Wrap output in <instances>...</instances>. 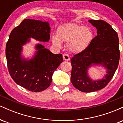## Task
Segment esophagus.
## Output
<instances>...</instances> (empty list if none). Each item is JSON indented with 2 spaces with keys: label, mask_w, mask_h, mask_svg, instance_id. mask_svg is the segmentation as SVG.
I'll list each match as a JSON object with an SVG mask.
<instances>
[{
  "label": "esophagus",
  "mask_w": 123,
  "mask_h": 123,
  "mask_svg": "<svg viewBox=\"0 0 123 123\" xmlns=\"http://www.w3.org/2000/svg\"><path fill=\"white\" fill-rule=\"evenodd\" d=\"M63 59L65 61H69L70 57H69V56L68 54H63Z\"/></svg>",
  "instance_id": "1"
}]
</instances>
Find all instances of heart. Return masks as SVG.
I'll use <instances>...</instances> for the list:
<instances>
[{
    "instance_id": "obj_1",
    "label": "heart",
    "mask_w": 123,
    "mask_h": 123,
    "mask_svg": "<svg viewBox=\"0 0 123 123\" xmlns=\"http://www.w3.org/2000/svg\"><path fill=\"white\" fill-rule=\"evenodd\" d=\"M93 39L91 29L76 24H67L59 27L57 36H53L52 42L57 47H61L62 42H67L68 49L73 53H80L90 46Z\"/></svg>"
}]
</instances>
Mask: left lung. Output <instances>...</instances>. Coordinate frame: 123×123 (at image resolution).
<instances>
[{
  "mask_svg": "<svg viewBox=\"0 0 123 123\" xmlns=\"http://www.w3.org/2000/svg\"><path fill=\"white\" fill-rule=\"evenodd\" d=\"M88 22L97 29V36L85 50L72 58L70 80L80 91L91 92L106 87L112 79L120 60L119 40L117 32L103 20L90 19ZM102 65L107 69L101 80H93L88 76V70L92 65Z\"/></svg>",
  "mask_w": 123,
  "mask_h": 123,
  "instance_id": "8db88e82",
  "label": "left lung"
}]
</instances>
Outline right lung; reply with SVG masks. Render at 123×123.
Instances as JSON below:
<instances>
[{"label": "right lung", "instance_id": "1", "mask_svg": "<svg viewBox=\"0 0 123 123\" xmlns=\"http://www.w3.org/2000/svg\"><path fill=\"white\" fill-rule=\"evenodd\" d=\"M50 29L49 22L25 19L12 29L7 42L6 57L11 77L18 85L32 92H40L51 85L54 72L63 61L62 55L54 54L37 44L34 56L28 60L22 55V46L31 38L49 42Z\"/></svg>", "mask_w": 123, "mask_h": 123}]
</instances>
